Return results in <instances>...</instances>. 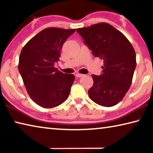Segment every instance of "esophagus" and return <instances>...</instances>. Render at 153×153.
Here are the masks:
<instances>
[{"label": "esophagus", "mask_w": 153, "mask_h": 153, "mask_svg": "<svg viewBox=\"0 0 153 153\" xmlns=\"http://www.w3.org/2000/svg\"><path fill=\"white\" fill-rule=\"evenodd\" d=\"M84 76H85V75L81 74H76V76L77 77H84Z\"/></svg>", "instance_id": "obj_1"}]
</instances>
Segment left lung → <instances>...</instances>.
I'll return each mask as SVG.
<instances>
[{
	"mask_svg": "<svg viewBox=\"0 0 153 153\" xmlns=\"http://www.w3.org/2000/svg\"><path fill=\"white\" fill-rule=\"evenodd\" d=\"M93 55L104 61L100 76L92 75L90 99L103 107H113L123 99L130 88L136 66V53L130 42L107 23L77 29Z\"/></svg>",
	"mask_w": 153,
	"mask_h": 153,
	"instance_id": "1",
	"label": "left lung"
}]
</instances>
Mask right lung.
<instances>
[{
	"label": "right lung",
	"mask_w": 153,
	"mask_h": 153,
	"mask_svg": "<svg viewBox=\"0 0 153 153\" xmlns=\"http://www.w3.org/2000/svg\"><path fill=\"white\" fill-rule=\"evenodd\" d=\"M76 29L48 27L37 33L21 51L18 69L28 94L43 108L60 105L67 99L75 76L59 71V61L65 40Z\"/></svg>",
	"instance_id": "obj_1"
}]
</instances>
